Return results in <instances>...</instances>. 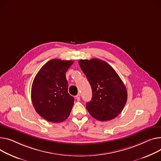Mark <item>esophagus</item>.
Instances as JSON below:
<instances>
[{
  "label": "esophagus",
  "instance_id": "34e87169",
  "mask_svg": "<svg viewBox=\"0 0 161 161\" xmlns=\"http://www.w3.org/2000/svg\"><path fill=\"white\" fill-rule=\"evenodd\" d=\"M75 99H76L78 101H80V94H78V95H76V96H75Z\"/></svg>",
  "mask_w": 161,
  "mask_h": 161
}]
</instances>
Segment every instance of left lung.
Listing matches in <instances>:
<instances>
[{
    "instance_id": "1",
    "label": "left lung",
    "mask_w": 161,
    "mask_h": 161,
    "mask_svg": "<svg viewBox=\"0 0 161 161\" xmlns=\"http://www.w3.org/2000/svg\"><path fill=\"white\" fill-rule=\"evenodd\" d=\"M78 63L92 88V99L86 104L89 113L100 121L114 119L123 110L127 99L123 81L113 68L102 59H81Z\"/></svg>"
}]
</instances>
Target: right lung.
<instances>
[{
	"label": "right lung",
	"instance_id": "add662e5",
	"mask_svg": "<svg viewBox=\"0 0 161 161\" xmlns=\"http://www.w3.org/2000/svg\"><path fill=\"white\" fill-rule=\"evenodd\" d=\"M72 61L53 59L41 67L32 83L31 101L36 112L48 122L66 120L74 98L68 92L66 72Z\"/></svg>",
	"mask_w": 161,
	"mask_h": 161
}]
</instances>
